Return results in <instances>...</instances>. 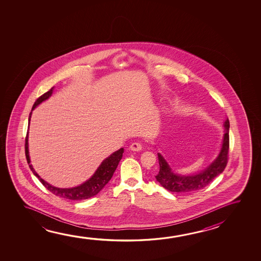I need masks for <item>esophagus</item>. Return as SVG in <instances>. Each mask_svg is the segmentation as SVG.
<instances>
[{
  "mask_svg": "<svg viewBox=\"0 0 261 261\" xmlns=\"http://www.w3.org/2000/svg\"><path fill=\"white\" fill-rule=\"evenodd\" d=\"M129 149L131 150V151H140L142 149V145L140 143H137V142H134L132 143L130 146H129Z\"/></svg>",
  "mask_w": 261,
  "mask_h": 261,
  "instance_id": "1",
  "label": "esophagus"
}]
</instances>
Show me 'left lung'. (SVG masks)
<instances>
[{
	"instance_id": "1",
	"label": "left lung",
	"mask_w": 261,
	"mask_h": 261,
	"mask_svg": "<svg viewBox=\"0 0 261 261\" xmlns=\"http://www.w3.org/2000/svg\"><path fill=\"white\" fill-rule=\"evenodd\" d=\"M225 134L223 136L221 148L217 158L197 173L182 175L172 169L166 158L160 153H158V162L160 166L159 173L155 175V179L163 188L170 192H195L205 188L211 181L220 175L227 164V153L229 147V121L226 118L224 124Z\"/></svg>"
}]
</instances>
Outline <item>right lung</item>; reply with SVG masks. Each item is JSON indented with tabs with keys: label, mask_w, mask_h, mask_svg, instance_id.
Wrapping results in <instances>:
<instances>
[{
	"label": "right lung",
	"mask_w": 261,
	"mask_h": 261,
	"mask_svg": "<svg viewBox=\"0 0 261 261\" xmlns=\"http://www.w3.org/2000/svg\"><path fill=\"white\" fill-rule=\"evenodd\" d=\"M53 87L50 91H48L47 93L43 94L42 96H40L36 102H35L34 107L32 108L30 115H29V126H30L31 117L33 111L35 110V108L38 107L40 103H43L44 101H46L47 99L50 98L54 92ZM28 134L26 136L25 139V154L27 162L29 165L31 170L34 173V175L38 177L40 182L47 188L50 192L53 193L54 195H56L57 197H63L65 199H70V200H83V199H87L90 197H94L95 195H97L103 188L110 181L112 176L114 175V173L116 171V167L119 164L120 160L123 158V153H124V148H120L116 152H114L113 154H110L108 158L103 159V162L100 164V166L97 167V169L95 170L93 175L90 177L89 179L86 180L84 183H82L79 186L73 187V188H57L53 185L49 184L45 180H43L40 175L36 173L35 168L33 167V165L31 164L30 154H29V143H28Z\"/></svg>",
	"instance_id": "1"
}]
</instances>
